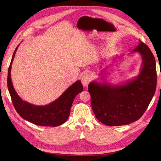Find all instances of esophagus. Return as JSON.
<instances>
[{"label": "esophagus", "instance_id": "obj_1", "mask_svg": "<svg viewBox=\"0 0 161 161\" xmlns=\"http://www.w3.org/2000/svg\"><path fill=\"white\" fill-rule=\"evenodd\" d=\"M92 80V75L89 72H86L81 77V83L84 87H87Z\"/></svg>", "mask_w": 161, "mask_h": 161}]
</instances>
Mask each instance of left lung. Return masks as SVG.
<instances>
[{
	"label": "left lung",
	"mask_w": 161,
	"mask_h": 161,
	"mask_svg": "<svg viewBox=\"0 0 161 161\" xmlns=\"http://www.w3.org/2000/svg\"><path fill=\"white\" fill-rule=\"evenodd\" d=\"M139 43L131 52H138L142 57L137 76L121 85H111L104 79L103 83L92 81L89 84L92 111L97 119L106 125L121 126L138 120L154 96L157 87L155 59L146 44L140 40ZM116 57L122 58L123 55L114 58Z\"/></svg>",
	"instance_id": "obj_1"
}]
</instances>
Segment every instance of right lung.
Returning <instances> with one entry per match:
<instances>
[{"mask_svg": "<svg viewBox=\"0 0 161 161\" xmlns=\"http://www.w3.org/2000/svg\"><path fill=\"white\" fill-rule=\"evenodd\" d=\"M19 44L14 51L8 72V88L14 106L25 120L40 126H57L65 123L69 118L74 98L83 91L81 81L74 83L53 102L46 106H36L23 100L17 93L11 80L12 64Z\"/></svg>", "mask_w": 161, "mask_h": 161, "instance_id": "add662e5", "label": "right lung"}]
</instances>
